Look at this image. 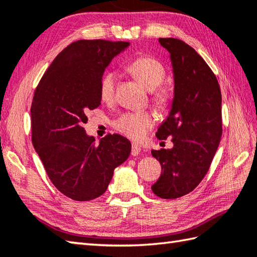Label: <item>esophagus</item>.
Segmentation results:
<instances>
[{
	"label": "esophagus",
	"mask_w": 257,
	"mask_h": 257,
	"mask_svg": "<svg viewBox=\"0 0 257 257\" xmlns=\"http://www.w3.org/2000/svg\"><path fill=\"white\" fill-rule=\"evenodd\" d=\"M140 151H141V148H140V146H138V145H136V144H133V146H132V156H138L139 154H140Z\"/></svg>",
	"instance_id": "34e87169"
}]
</instances>
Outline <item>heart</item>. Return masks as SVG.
Segmentation results:
<instances>
[{"instance_id":"heart-1","label":"heart","mask_w":257,"mask_h":257,"mask_svg":"<svg viewBox=\"0 0 257 257\" xmlns=\"http://www.w3.org/2000/svg\"><path fill=\"white\" fill-rule=\"evenodd\" d=\"M127 70L139 80L147 89L154 90L152 100L160 109H166L171 101V95L165 88L158 89L166 78L165 66L151 56H140L128 64ZM117 76L106 72L99 80V96L103 101H111L116 90ZM155 119L149 111H127L112 121L113 128L133 140L143 139L147 132L154 125Z\"/></svg>"}]
</instances>
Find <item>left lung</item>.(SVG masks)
<instances>
[{
  "label": "left lung",
  "mask_w": 257,
  "mask_h": 257,
  "mask_svg": "<svg viewBox=\"0 0 257 257\" xmlns=\"http://www.w3.org/2000/svg\"><path fill=\"white\" fill-rule=\"evenodd\" d=\"M170 53L174 75L171 111L156 134L172 137V149L152 150L161 176L152 191L162 199H177L193 191L205 177L222 136V95L216 76L187 43L159 38Z\"/></svg>",
  "instance_id": "8db88e82"
}]
</instances>
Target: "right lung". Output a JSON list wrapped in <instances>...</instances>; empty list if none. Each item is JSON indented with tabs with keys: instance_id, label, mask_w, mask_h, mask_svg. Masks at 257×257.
<instances>
[{
	"instance_id": "obj_1",
	"label": "right lung",
	"mask_w": 257,
	"mask_h": 257,
	"mask_svg": "<svg viewBox=\"0 0 257 257\" xmlns=\"http://www.w3.org/2000/svg\"><path fill=\"white\" fill-rule=\"evenodd\" d=\"M129 42L79 40L58 54L38 83L31 107L32 143L48 178L64 195H101L128 159L130 141L108 134L99 145L85 133L87 112L100 105L99 80Z\"/></svg>"
}]
</instances>
